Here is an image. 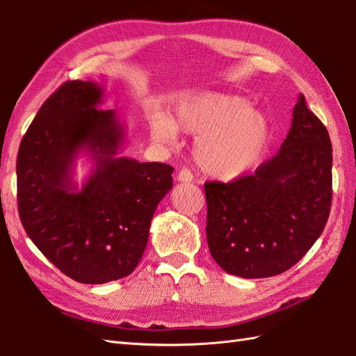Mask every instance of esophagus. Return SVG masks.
<instances>
[{"label":"esophagus","mask_w":356,"mask_h":356,"mask_svg":"<svg viewBox=\"0 0 356 356\" xmlns=\"http://www.w3.org/2000/svg\"><path fill=\"white\" fill-rule=\"evenodd\" d=\"M178 181H179V183H192V181H193L192 172L188 169H181L178 172Z\"/></svg>","instance_id":"1"}]
</instances>
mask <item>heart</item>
Returning a JSON list of instances; mask_svg holds the SVG:
<instances>
[{
	"instance_id": "1",
	"label": "heart",
	"mask_w": 356,
	"mask_h": 356,
	"mask_svg": "<svg viewBox=\"0 0 356 356\" xmlns=\"http://www.w3.org/2000/svg\"><path fill=\"white\" fill-rule=\"evenodd\" d=\"M158 143L175 140L177 131L196 138L195 158L201 169L219 179L247 175L262 161L271 143L270 118L250 100L222 92H196L181 97L169 118L155 113L149 120Z\"/></svg>"
}]
</instances>
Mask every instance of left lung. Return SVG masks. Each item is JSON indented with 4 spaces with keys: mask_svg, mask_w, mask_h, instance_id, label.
Segmentation results:
<instances>
[{
    "mask_svg": "<svg viewBox=\"0 0 356 356\" xmlns=\"http://www.w3.org/2000/svg\"><path fill=\"white\" fill-rule=\"evenodd\" d=\"M204 191L209 250L224 271L265 279L294 266L325 230L332 202V145L303 94L271 160Z\"/></svg>",
    "mask_w": 356,
    "mask_h": 356,
    "instance_id": "1",
    "label": "left lung"
}]
</instances>
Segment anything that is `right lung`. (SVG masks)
I'll return each instance as SVG.
<instances>
[{
  "mask_svg": "<svg viewBox=\"0 0 356 356\" xmlns=\"http://www.w3.org/2000/svg\"><path fill=\"white\" fill-rule=\"evenodd\" d=\"M99 83L70 81L44 102L22 137L18 160V211L39 251L88 285L123 279L138 265L156 205L173 183V168L118 156L124 126L114 109H100ZM95 168L79 189L76 155Z\"/></svg>",
  "mask_w": 356,
  "mask_h": 356,
  "instance_id": "right-lung-1",
  "label": "right lung"
}]
</instances>
